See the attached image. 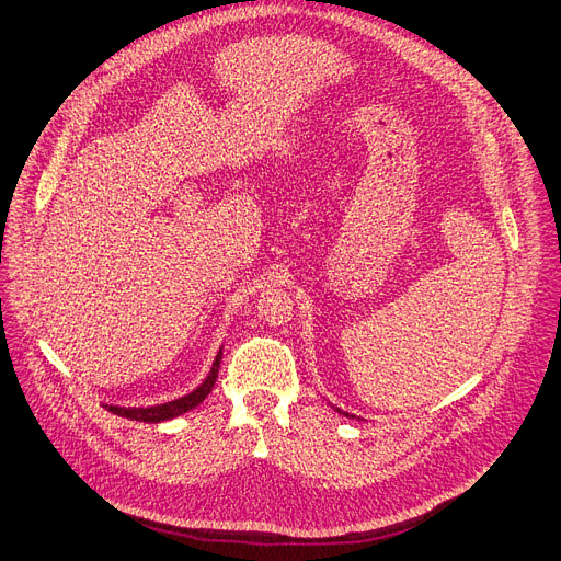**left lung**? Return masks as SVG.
Instances as JSON below:
<instances>
[{
    "label": "left lung",
    "mask_w": 561,
    "mask_h": 561,
    "mask_svg": "<svg viewBox=\"0 0 561 561\" xmlns=\"http://www.w3.org/2000/svg\"><path fill=\"white\" fill-rule=\"evenodd\" d=\"M337 411H340V409H337ZM340 413H342V411H340ZM344 416H351V413H344Z\"/></svg>",
    "instance_id": "obj_1"
}]
</instances>
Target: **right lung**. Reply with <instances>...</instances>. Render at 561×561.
<instances>
[{
    "instance_id": "right-lung-1",
    "label": "right lung",
    "mask_w": 561,
    "mask_h": 561,
    "mask_svg": "<svg viewBox=\"0 0 561 561\" xmlns=\"http://www.w3.org/2000/svg\"><path fill=\"white\" fill-rule=\"evenodd\" d=\"M219 363H221V348L219 354L210 367V375L203 379V383L192 390L190 396L178 398L173 402H165V404H154V407H115V404H103L115 416L122 419H131V421H140V423H161V421H169V419H178L182 413L196 409L207 396H210V390L217 381V371H219Z\"/></svg>"
}]
</instances>
